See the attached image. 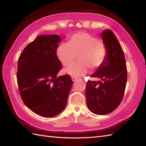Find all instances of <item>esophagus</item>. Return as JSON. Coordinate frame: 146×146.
<instances>
[{"label": "esophagus", "instance_id": "esophagus-1", "mask_svg": "<svg viewBox=\"0 0 146 146\" xmlns=\"http://www.w3.org/2000/svg\"><path fill=\"white\" fill-rule=\"evenodd\" d=\"M76 78H75V77H71V80H72V81L74 82H75L76 80Z\"/></svg>", "mask_w": 146, "mask_h": 146}]
</instances>
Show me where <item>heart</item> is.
Segmentation results:
<instances>
[{"mask_svg":"<svg viewBox=\"0 0 146 146\" xmlns=\"http://www.w3.org/2000/svg\"><path fill=\"white\" fill-rule=\"evenodd\" d=\"M106 54L104 43L85 32L74 34L68 44L62 43L56 49L57 58L64 66H70L77 56L78 61L65 70L67 74L75 78L85 75L90 68H98L104 63Z\"/></svg>","mask_w":146,"mask_h":146,"instance_id":"1","label":"heart"}]
</instances>
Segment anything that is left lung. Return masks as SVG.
Segmentation results:
<instances>
[{
  "mask_svg": "<svg viewBox=\"0 0 146 146\" xmlns=\"http://www.w3.org/2000/svg\"><path fill=\"white\" fill-rule=\"evenodd\" d=\"M101 36L106 48V58L90 76L100 80L88 81L85 92L88 108L97 115L116 109L122 100L127 79L124 53L116 36L110 29L103 31Z\"/></svg>",
  "mask_w": 146,
  "mask_h": 146,
  "instance_id": "obj_1",
  "label": "left lung"
}]
</instances>
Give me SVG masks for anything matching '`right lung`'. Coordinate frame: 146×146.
I'll use <instances>...</instances> for the list:
<instances>
[{"instance_id": "add662e5", "label": "right lung", "mask_w": 146, "mask_h": 146, "mask_svg": "<svg viewBox=\"0 0 146 146\" xmlns=\"http://www.w3.org/2000/svg\"><path fill=\"white\" fill-rule=\"evenodd\" d=\"M61 41L56 35L39 36L18 60L17 80L22 100L42 117H54L64 109L73 85L70 75L56 76L62 68L56 56Z\"/></svg>"}]
</instances>
